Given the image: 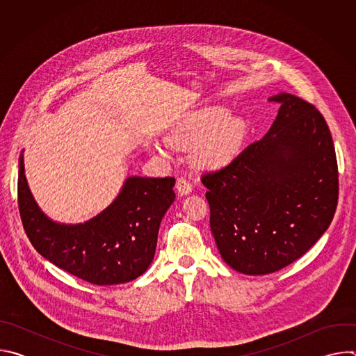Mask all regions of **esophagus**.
<instances>
[{
    "mask_svg": "<svg viewBox=\"0 0 356 356\" xmlns=\"http://www.w3.org/2000/svg\"><path fill=\"white\" fill-rule=\"evenodd\" d=\"M176 187L179 190L180 194H188L191 191V183L187 177L184 176H179L177 181H176Z\"/></svg>",
    "mask_w": 356,
    "mask_h": 356,
    "instance_id": "obj_1",
    "label": "esophagus"
}]
</instances>
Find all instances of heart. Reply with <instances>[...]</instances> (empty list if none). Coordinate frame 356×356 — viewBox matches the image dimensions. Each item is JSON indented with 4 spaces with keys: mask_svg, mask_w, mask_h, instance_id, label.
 I'll use <instances>...</instances> for the list:
<instances>
[{
    "mask_svg": "<svg viewBox=\"0 0 356 356\" xmlns=\"http://www.w3.org/2000/svg\"><path fill=\"white\" fill-rule=\"evenodd\" d=\"M228 120L229 114L222 108L207 111L176 134L170 142L179 149H193L202 143L200 149L202 163L211 168L222 166L234 158L243 138L242 125Z\"/></svg>",
    "mask_w": 356,
    "mask_h": 356,
    "instance_id": "1",
    "label": "heart"
}]
</instances>
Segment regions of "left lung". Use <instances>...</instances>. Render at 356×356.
<instances>
[{
  "label": "left lung",
  "instance_id": "obj_1",
  "mask_svg": "<svg viewBox=\"0 0 356 356\" xmlns=\"http://www.w3.org/2000/svg\"><path fill=\"white\" fill-rule=\"evenodd\" d=\"M269 132L227 166L201 175L210 227L228 266L243 275L277 272L327 231L338 204V165L321 113L282 92Z\"/></svg>",
  "mask_w": 356,
  "mask_h": 356
}]
</instances>
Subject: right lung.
I'll list each match as a JSON object with an SVG mask.
<instances>
[{"label":"right lung","instance_id":"1","mask_svg":"<svg viewBox=\"0 0 356 356\" xmlns=\"http://www.w3.org/2000/svg\"><path fill=\"white\" fill-rule=\"evenodd\" d=\"M175 177H128L113 204L79 225L50 221L36 206L19 158L18 207L24 229L43 258L98 286L139 277L155 257L161 221L175 201Z\"/></svg>","mask_w":356,"mask_h":356}]
</instances>
